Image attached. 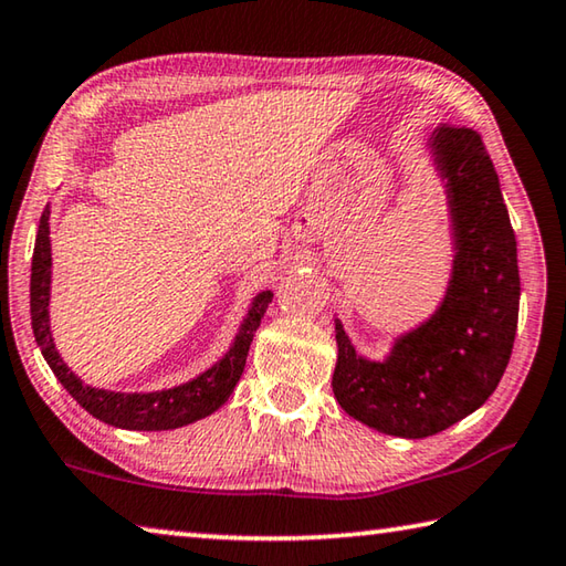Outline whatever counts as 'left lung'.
I'll list each match as a JSON object with an SVG mask.
<instances>
[{
  "mask_svg": "<svg viewBox=\"0 0 566 566\" xmlns=\"http://www.w3.org/2000/svg\"><path fill=\"white\" fill-rule=\"evenodd\" d=\"M454 227V272L442 306L397 339L385 361L361 359L337 322L334 397L377 432L421 439L472 415L500 385L520 317L516 239L500 177L469 127L432 134Z\"/></svg>",
  "mask_w": 566,
  "mask_h": 566,
  "instance_id": "obj_1",
  "label": "left lung"
}]
</instances>
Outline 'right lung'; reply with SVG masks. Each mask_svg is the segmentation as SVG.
Listing matches in <instances>:
<instances>
[{
    "instance_id": "add662e5",
    "label": "right lung",
    "mask_w": 566,
    "mask_h": 566,
    "mask_svg": "<svg viewBox=\"0 0 566 566\" xmlns=\"http://www.w3.org/2000/svg\"><path fill=\"white\" fill-rule=\"evenodd\" d=\"M50 282H52V247H50V209H44L36 232L34 256H32V284H30V306H32V329L40 344L46 364L62 387L90 411L92 417L107 421L112 427L139 429V432H161V429H177L191 424V421L209 417L224 405L232 395L239 377H242L249 344L260 327L266 306L272 302V292H262L252 302L247 319L239 329L237 339L229 352L205 375L187 381V385L151 391V395H122V391L94 389L74 375L62 361L60 352L54 349L50 332Z\"/></svg>"
}]
</instances>
